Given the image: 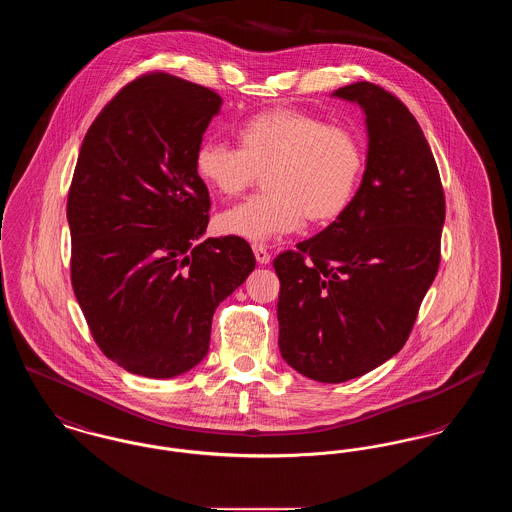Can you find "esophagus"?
<instances>
[{
	"label": "esophagus",
	"mask_w": 512,
	"mask_h": 512,
	"mask_svg": "<svg viewBox=\"0 0 512 512\" xmlns=\"http://www.w3.org/2000/svg\"><path fill=\"white\" fill-rule=\"evenodd\" d=\"M253 253H255V259H257L259 265H268L270 263V255H268V251L263 245H253Z\"/></svg>",
	"instance_id": "esophagus-1"
}]
</instances>
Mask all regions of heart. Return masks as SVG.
I'll return each instance as SVG.
<instances>
[{"label": "heart", "mask_w": 512, "mask_h": 512, "mask_svg": "<svg viewBox=\"0 0 512 512\" xmlns=\"http://www.w3.org/2000/svg\"><path fill=\"white\" fill-rule=\"evenodd\" d=\"M236 138L240 147L203 140L195 176L222 197H236L265 174L270 194L220 213L215 226L222 236L267 242L305 219L328 224L349 207L363 171V149L349 130L278 107L247 119Z\"/></svg>", "instance_id": "b5f03b06"}]
</instances>
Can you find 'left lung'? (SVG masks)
Instances as JSON below:
<instances>
[{"label":"left lung","mask_w":512,"mask_h":512,"mask_svg":"<svg viewBox=\"0 0 512 512\" xmlns=\"http://www.w3.org/2000/svg\"><path fill=\"white\" fill-rule=\"evenodd\" d=\"M332 96L365 113L361 186L341 217L274 259L282 359L324 384L401 351L438 274L445 220L438 165L413 113L370 82Z\"/></svg>","instance_id":"8db88e82"}]
</instances>
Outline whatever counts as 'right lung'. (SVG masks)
Here are the masks:
<instances>
[{
    "label": "right lung",
    "mask_w": 512,
    "mask_h": 512,
    "mask_svg": "<svg viewBox=\"0 0 512 512\" xmlns=\"http://www.w3.org/2000/svg\"><path fill=\"white\" fill-rule=\"evenodd\" d=\"M222 98L167 73L136 78L90 126L67 201L78 305L124 370L174 378L209 351L215 309L255 268L249 244L207 238L194 153Z\"/></svg>",
    "instance_id": "add662e5"
}]
</instances>
